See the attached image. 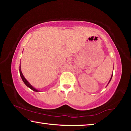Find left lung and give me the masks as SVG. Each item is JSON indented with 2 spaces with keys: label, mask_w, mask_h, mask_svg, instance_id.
<instances>
[{
  "label": "left lung",
  "mask_w": 131,
  "mask_h": 131,
  "mask_svg": "<svg viewBox=\"0 0 131 131\" xmlns=\"http://www.w3.org/2000/svg\"><path fill=\"white\" fill-rule=\"evenodd\" d=\"M112 76H113V74H112V76H111V78H110V80H109V81H108V83H110V81H111V80H112ZM107 84V85H108Z\"/></svg>",
  "instance_id": "obj_1"
}]
</instances>
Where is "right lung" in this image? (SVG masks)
Masks as SVG:
<instances>
[{"mask_svg":"<svg viewBox=\"0 0 131 131\" xmlns=\"http://www.w3.org/2000/svg\"><path fill=\"white\" fill-rule=\"evenodd\" d=\"M19 74H20V76L21 77V79H22V80H23V82L24 83V84H25V85H26V86H27L28 87L30 88V89L34 91H35V92H39V91L38 90L36 89V88L33 87V86H32V85H31V84L27 81V80H26V79L25 78V77H24V75H23V73H22V72H21V65H19Z\"/></svg>","mask_w":131,"mask_h":131,"instance_id":"add662e5","label":"right lung"}]
</instances>
